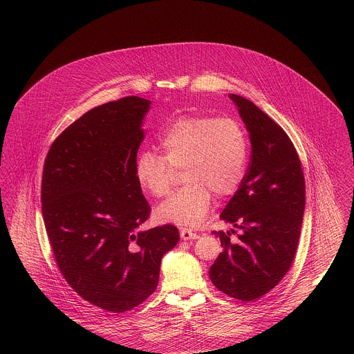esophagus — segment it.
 I'll return each instance as SVG.
<instances>
[{
  "mask_svg": "<svg viewBox=\"0 0 354 354\" xmlns=\"http://www.w3.org/2000/svg\"><path fill=\"white\" fill-rule=\"evenodd\" d=\"M180 237L183 240H194V239H199V235L192 232V231H189V230H187V228H182L180 230Z\"/></svg>",
  "mask_w": 354,
  "mask_h": 354,
  "instance_id": "34e87169",
  "label": "esophagus"
}]
</instances>
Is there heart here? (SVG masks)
<instances>
[{
  "label": "heart",
  "mask_w": 354,
  "mask_h": 354,
  "mask_svg": "<svg viewBox=\"0 0 354 354\" xmlns=\"http://www.w3.org/2000/svg\"><path fill=\"white\" fill-rule=\"evenodd\" d=\"M163 153L140 152L135 162L138 185L155 198L169 194L172 167H183L185 185L156 208V219L198 227L205 219L212 194L232 195L243 180L248 145L243 126L232 118L183 115L158 136Z\"/></svg>",
  "instance_id": "b5f03b06"
}]
</instances>
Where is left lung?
Here are the masks:
<instances>
[{"instance_id": "1", "label": "left lung", "mask_w": 354, "mask_h": 354, "mask_svg": "<svg viewBox=\"0 0 354 354\" xmlns=\"http://www.w3.org/2000/svg\"><path fill=\"white\" fill-rule=\"evenodd\" d=\"M251 140V160L220 219L241 230L214 231L223 252L209 279L241 301L260 299L277 286L295 259L305 208V182L299 155L286 131L253 102L230 94ZM234 234L235 230H231Z\"/></svg>"}]
</instances>
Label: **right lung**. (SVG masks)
Listing matches in <instances>:
<instances>
[{"mask_svg":"<svg viewBox=\"0 0 354 354\" xmlns=\"http://www.w3.org/2000/svg\"><path fill=\"white\" fill-rule=\"evenodd\" d=\"M150 103L126 97L91 109L53 142L42 174L58 268L82 299L113 313L151 295L162 257L180 239L171 224L135 232L151 211L135 178Z\"/></svg>","mask_w":354,"mask_h":354,"instance_id":"right-lung-1","label":"right lung"}]
</instances>
